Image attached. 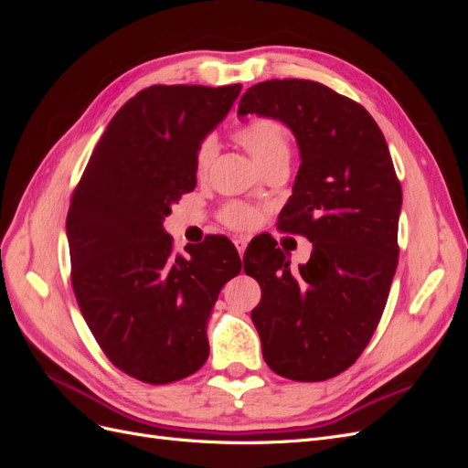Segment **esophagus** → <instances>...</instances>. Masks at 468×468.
<instances>
[{
    "label": "esophagus",
    "mask_w": 468,
    "mask_h": 468,
    "mask_svg": "<svg viewBox=\"0 0 468 468\" xmlns=\"http://www.w3.org/2000/svg\"><path fill=\"white\" fill-rule=\"evenodd\" d=\"M234 246H236L239 256H244L246 246H248V239H246V238H236V239H234Z\"/></svg>",
    "instance_id": "esophagus-1"
}]
</instances>
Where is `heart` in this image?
<instances>
[{"label":"heart","mask_w":468,"mask_h":468,"mask_svg":"<svg viewBox=\"0 0 468 468\" xmlns=\"http://www.w3.org/2000/svg\"><path fill=\"white\" fill-rule=\"evenodd\" d=\"M236 140L251 154V158L261 167L269 165L271 162L289 158V134L285 131V126L273 119H258L244 124L242 129L236 131ZM215 154L217 140L212 136H207L195 154L197 174L203 176L207 172L212 158H215ZM220 218L224 220V224L232 226V229H251L260 217L256 208H251L244 203H230L222 208Z\"/></svg>","instance_id":"b5f03b06"}]
</instances>
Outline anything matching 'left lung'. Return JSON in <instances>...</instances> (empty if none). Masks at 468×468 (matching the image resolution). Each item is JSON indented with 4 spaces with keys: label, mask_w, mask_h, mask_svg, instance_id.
<instances>
[{
    "label": "left lung",
    "mask_w": 468,
    "mask_h": 468,
    "mask_svg": "<svg viewBox=\"0 0 468 468\" xmlns=\"http://www.w3.org/2000/svg\"><path fill=\"white\" fill-rule=\"evenodd\" d=\"M238 115L294 134L301 167L279 226L313 242L299 271L275 242L246 250L244 271L261 287L251 320L263 359L291 380L332 378L369 344L399 265L402 189L387 140L359 103L310 80L256 83Z\"/></svg>",
    "instance_id": "left-lung-1"
}]
</instances>
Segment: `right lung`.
I'll use <instances>...</instances> for the list:
<instances>
[{
  "mask_svg": "<svg viewBox=\"0 0 468 468\" xmlns=\"http://www.w3.org/2000/svg\"><path fill=\"white\" fill-rule=\"evenodd\" d=\"M242 86H152L111 119L69 203L81 316L109 361L150 385L199 371L218 292L242 269L229 238L174 256L164 218L197 186L195 154Z\"/></svg>",
  "mask_w": 468,
  "mask_h": 468,
  "instance_id": "1",
  "label": "right lung"
}]
</instances>
